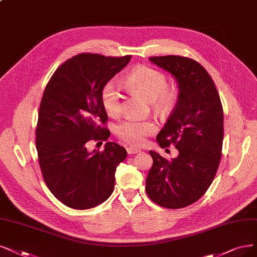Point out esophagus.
Returning a JSON list of instances; mask_svg holds the SVG:
<instances>
[{
    "label": "esophagus",
    "instance_id": "esophagus-1",
    "mask_svg": "<svg viewBox=\"0 0 257 257\" xmlns=\"http://www.w3.org/2000/svg\"><path fill=\"white\" fill-rule=\"evenodd\" d=\"M141 151V149H139V148H136V147H127V153L129 154V155H135V154H138V153H140Z\"/></svg>",
    "mask_w": 257,
    "mask_h": 257
}]
</instances>
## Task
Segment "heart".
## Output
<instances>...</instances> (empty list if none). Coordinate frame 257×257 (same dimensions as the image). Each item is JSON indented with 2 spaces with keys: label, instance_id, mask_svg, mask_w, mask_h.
Instances as JSON below:
<instances>
[{
  "label": "heart",
  "instance_id": "1",
  "mask_svg": "<svg viewBox=\"0 0 257 257\" xmlns=\"http://www.w3.org/2000/svg\"><path fill=\"white\" fill-rule=\"evenodd\" d=\"M129 87L136 93L149 100L155 110L164 112L172 109L178 100L179 90L174 84H168L165 73L155 68L141 65L132 70L128 76ZM103 108L110 116L119 115L122 109V96L116 80H110L101 92ZM157 126L151 120L127 118L117 123L115 135L132 145L144 143L147 136L156 132Z\"/></svg>",
  "mask_w": 257,
  "mask_h": 257
}]
</instances>
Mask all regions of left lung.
Listing matches in <instances>:
<instances>
[{
    "mask_svg": "<svg viewBox=\"0 0 257 257\" xmlns=\"http://www.w3.org/2000/svg\"><path fill=\"white\" fill-rule=\"evenodd\" d=\"M178 82L176 107L157 136L160 147L179 150L172 161L150 150L154 164L146 193L155 203L182 208L199 200L216 176L223 142V109L212 77L194 59L182 56L150 57Z\"/></svg>",
    "mask_w": 257,
    "mask_h": 257,
    "instance_id": "left-lung-1",
    "label": "left lung"
}]
</instances>
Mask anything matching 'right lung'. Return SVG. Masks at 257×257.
<instances>
[{"mask_svg":"<svg viewBox=\"0 0 257 257\" xmlns=\"http://www.w3.org/2000/svg\"><path fill=\"white\" fill-rule=\"evenodd\" d=\"M130 59V55H76L55 71L45 87L36 128L38 160L46 186L71 208L88 210L106 201L116 167L127 157L126 149L113 142L92 153L87 145L110 137L101 92Z\"/></svg>","mask_w":257,"mask_h":257,"instance_id":"right-lung-1","label":"right lung"}]
</instances>
